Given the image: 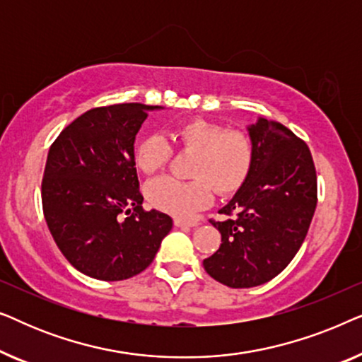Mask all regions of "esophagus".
Returning <instances> with one entry per match:
<instances>
[{
    "label": "esophagus",
    "instance_id": "1",
    "mask_svg": "<svg viewBox=\"0 0 362 362\" xmlns=\"http://www.w3.org/2000/svg\"><path fill=\"white\" fill-rule=\"evenodd\" d=\"M175 226L176 227H197V222L196 221H186V219H181V217H176Z\"/></svg>",
    "mask_w": 362,
    "mask_h": 362
}]
</instances>
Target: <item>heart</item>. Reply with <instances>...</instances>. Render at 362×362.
<instances>
[{"label": "heart", "mask_w": 362, "mask_h": 362, "mask_svg": "<svg viewBox=\"0 0 362 362\" xmlns=\"http://www.w3.org/2000/svg\"><path fill=\"white\" fill-rule=\"evenodd\" d=\"M173 143L194 151L191 165L192 181H177L171 176L153 180L146 186V197L156 209L173 216H191L212 199V187L219 194H230L249 176L254 148L250 138L240 132H227L207 120H189L170 132ZM171 146L160 133L143 136L136 143L133 160L141 173L151 175L165 166Z\"/></svg>", "instance_id": "heart-1"}]
</instances>
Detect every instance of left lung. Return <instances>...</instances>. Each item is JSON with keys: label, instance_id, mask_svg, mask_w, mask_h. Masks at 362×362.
Here are the masks:
<instances>
[{"label": "left lung", "instance_id": "1", "mask_svg": "<svg viewBox=\"0 0 362 362\" xmlns=\"http://www.w3.org/2000/svg\"><path fill=\"white\" fill-rule=\"evenodd\" d=\"M254 160L249 176L211 224L222 244L202 262L212 279L252 288L274 279L303 244L316 209L313 158L293 132L259 117L247 127Z\"/></svg>", "mask_w": 362, "mask_h": 362}]
</instances>
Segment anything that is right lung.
Masks as SVG:
<instances>
[{"label": "right lung", "instance_id": "add662e5", "mask_svg": "<svg viewBox=\"0 0 362 362\" xmlns=\"http://www.w3.org/2000/svg\"><path fill=\"white\" fill-rule=\"evenodd\" d=\"M160 105L92 108L64 128L49 150L42 209L59 250L83 275L118 281L155 259L170 234L168 214L141 207L133 151L148 112Z\"/></svg>", "mask_w": 362, "mask_h": 362}]
</instances>
